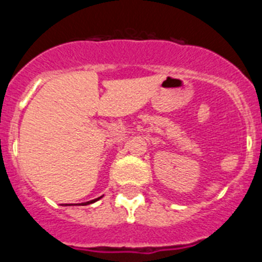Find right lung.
<instances>
[{"mask_svg":"<svg viewBox=\"0 0 262 262\" xmlns=\"http://www.w3.org/2000/svg\"><path fill=\"white\" fill-rule=\"evenodd\" d=\"M101 198H102V196H99V198H96V200H93V201H89V202H84V203H81V205H82V206L90 205V203H94V202H97V201H98V200H101ZM64 206H71V205H64Z\"/></svg>","mask_w":262,"mask_h":262,"instance_id":"obj_1","label":"right lung"}]
</instances>
